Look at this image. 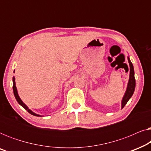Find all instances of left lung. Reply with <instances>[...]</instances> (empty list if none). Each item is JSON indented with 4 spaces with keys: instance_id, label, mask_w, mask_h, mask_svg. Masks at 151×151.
<instances>
[{
    "instance_id": "left-lung-1",
    "label": "left lung",
    "mask_w": 151,
    "mask_h": 151,
    "mask_svg": "<svg viewBox=\"0 0 151 151\" xmlns=\"http://www.w3.org/2000/svg\"><path fill=\"white\" fill-rule=\"evenodd\" d=\"M128 61H129V67H130L129 80V82H128L127 90H126L125 93L124 95L122 100V109L124 108V106H125L128 101L130 100V98H131L132 96H133L134 91H135V72H134L133 65L131 62V60H130L129 57H128Z\"/></svg>"
}]
</instances>
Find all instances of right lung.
Instances as JSON below:
<instances>
[{"label":"right lung","mask_w":151,"mask_h":151,"mask_svg":"<svg viewBox=\"0 0 151 151\" xmlns=\"http://www.w3.org/2000/svg\"><path fill=\"white\" fill-rule=\"evenodd\" d=\"M15 71V70H14ZM13 91H14V96H15V98L16 99V100H17V102H18V104L20 105H21V106L23 107L24 109H26L27 111H28L29 113H30V114H32L33 115H34V116H37V117H42V115H38V114H36V113H35L34 112H33L32 111H31L28 108V106H27V105L24 104V103L22 102L21 99L20 98L19 96H18V91H17V88H16V82H15V78H13Z\"/></svg>","instance_id":"add662e5"}]
</instances>
